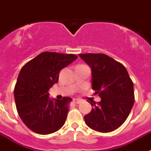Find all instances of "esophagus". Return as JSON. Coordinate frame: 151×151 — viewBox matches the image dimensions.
<instances>
[{
    "mask_svg": "<svg viewBox=\"0 0 151 151\" xmlns=\"http://www.w3.org/2000/svg\"><path fill=\"white\" fill-rule=\"evenodd\" d=\"M73 102H74L75 104H80V103H81V100L73 99Z\"/></svg>",
    "mask_w": 151,
    "mask_h": 151,
    "instance_id": "1",
    "label": "esophagus"
}]
</instances>
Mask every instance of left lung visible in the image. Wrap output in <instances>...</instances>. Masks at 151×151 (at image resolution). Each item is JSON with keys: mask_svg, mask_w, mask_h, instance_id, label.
I'll return each instance as SVG.
<instances>
[{"mask_svg": "<svg viewBox=\"0 0 151 151\" xmlns=\"http://www.w3.org/2000/svg\"><path fill=\"white\" fill-rule=\"evenodd\" d=\"M91 68L92 89L101 97L84 116L90 128L102 133L112 132L121 126L134 103V83L125 67L104 54H80Z\"/></svg>", "mask_w": 151, "mask_h": 151, "instance_id": "left-lung-1", "label": "left lung"}]
</instances>
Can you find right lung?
Masks as SVG:
<instances>
[{
    "label": "right lung",
    "mask_w": 151,
    "mask_h": 151,
    "mask_svg": "<svg viewBox=\"0 0 151 151\" xmlns=\"http://www.w3.org/2000/svg\"><path fill=\"white\" fill-rule=\"evenodd\" d=\"M77 58L72 54L42 52L21 68L14 91L15 104L22 121L35 133L52 134L64 124L72 99L53 101L48 91L58 83L60 70Z\"/></svg>",
    "instance_id": "1"
}]
</instances>
